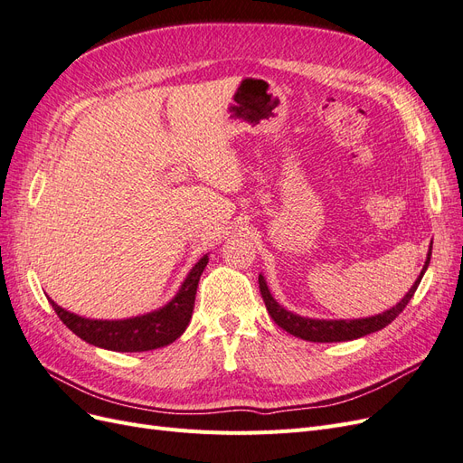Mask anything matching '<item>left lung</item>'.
I'll list each match as a JSON object with an SVG mask.
<instances>
[{"label":"left lung","instance_id":"1","mask_svg":"<svg viewBox=\"0 0 463 463\" xmlns=\"http://www.w3.org/2000/svg\"><path fill=\"white\" fill-rule=\"evenodd\" d=\"M430 262V249H429V255L425 260V266L421 274L415 279V284L411 286V289L405 293L403 299L396 305L392 307V309L381 313V315H374V317H367V318H354V320H318V318H305L299 317L291 311H286L282 305H278V301L270 296L269 286H266L264 278L259 276V288H260V296L264 299L266 305V311L272 317V320L279 328H284L286 332L298 335L301 340L307 342H347V340H355L361 338V335H367L373 332L383 330L384 326H388L392 320H394L403 309L405 305L410 303V299L413 298V293L421 282V278L427 270V266Z\"/></svg>","mask_w":463,"mask_h":463}]
</instances>
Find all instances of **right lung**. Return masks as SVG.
<instances>
[{
  "label": "right lung",
  "mask_w": 463,
  "mask_h": 463,
  "mask_svg": "<svg viewBox=\"0 0 463 463\" xmlns=\"http://www.w3.org/2000/svg\"><path fill=\"white\" fill-rule=\"evenodd\" d=\"M208 262L204 255L193 270L187 274L185 282L181 284L177 296L164 305L162 309L152 311L135 318L125 320H94L69 313L55 305L52 307L55 315L61 318L63 325L96 347L111 349V352H148L175 342L189 326V320L194 307V296H197L199 279Z\"/></svg>",
  "instance_id": "obj_1"
}]
</instances>
